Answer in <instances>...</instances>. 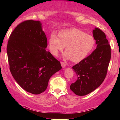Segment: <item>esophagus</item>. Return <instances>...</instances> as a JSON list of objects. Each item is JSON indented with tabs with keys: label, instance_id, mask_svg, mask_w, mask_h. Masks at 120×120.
Segmentation results:
<instances>
[{
	"label": "esophagus",
	"instance_id": "34e87169",
	"mask_svg": "<svg viewBox=\"0 0 120 120\" xmlns=\"http://www.w3.org/2000/svg\"><path fill=\"white\" fill-rule=\"evenodd\" d=\"M61 67H63V68H64V67H65L66 66V64H65L64 63H63V62H61Z\"/></svg>",
	"mask_w": 120,
	"mask_h": 120
}]
</instances>
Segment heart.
Segmentation results:
<instances>
[{
  "instance_id": "heart-1",
  "label": "heart",
  "mask_w": 120,
  "mask_h": 120,
  "mask_svg": "<svg viewBox=\"0 0 120 120\" xmlns=\"http://www.w3.org/2000/svg\"><path fill=\"white\" fill-rule=\"evenodd\" d=\"M95 45L93 37L77 29L63 30L59 35L53 32L50 34L49 46L50 51L57 55L66 46L65 59H71L73 61H79L89 55Z\"/></svg>"
}]
</instances>
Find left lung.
Here are the masks:
<instances>
[{
    "mask_svg": "<svg viewBox=\"0 0 120 120\" xmlns=\"http://www.w3.org/2000/svg\"><path fill=\"white\" fill-rule=\"evenodd\" d=\"M93 34L96 49L72 67L76 73L77 80L71 84L70 89L78 96L89 94L101 85L107 75L111 60V46L105 33L95 27Z\"/></svg>",
    "mask_w": 120,
    "mask_h": 120,
    "instance_id": "1",
    "label": "left lung"
}]
</instances>
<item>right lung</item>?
<instances>
[{"label": "right lung", "instance_id": "1", "mask_svg": "<svg viewBox=\"0 0 120 120\" xmlns=\"http://www.w3.org/2000/svg\"><path fill=\"white\" fill-rule=\"evenodd\" d=\"M47 40L39 21L22 22L8 41L9 69L24 90L39 94L46 90L49 78L61 69L60 61L46 51Z\"/></svg>", "mask_w": 120, "mask_h": 120}]
</instances>
